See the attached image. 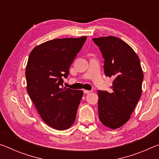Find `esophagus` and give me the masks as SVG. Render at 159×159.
I'll return each instance as SVG.
<instances>
[{
  "label": "esophagus",
  "mask_w": 159,
  "mask_h": 159,
  "mask_svg": "<svg viewBox=\"0 0 159 159\" xmlns=\"http://www.w3.org/2000/svg\"><path fill=\"white\" fill-rule=\"evenodd\" d=\"M92 91L91 90H83V93H84L85 94H89Z\"/></svg>",
  "instance_id": "1"
}]
</instances>
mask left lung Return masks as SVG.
Returning <instances> with one entry per match:
<instances>
[{
    "label": "left lung",
    "mask_w": 159,
    "mask_h": 159,
    "mask_svg": "<svg viewBox=\"0 0 159 159\" xmlns=\"http://www.w3.org/2000/svg\"><path fill=\"white\" fill-rule=\"evenodd\" d=\"M104 61L106 76L114 79L112 93L98 90L99 118L111 129L128 121L142 95L144 75L138 56L130 46L115 36L93 39Z\"/></svg>",
    "instance_id": "obj_1"
}]
</instances>
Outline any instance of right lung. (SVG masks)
<instances>
[{"instance_id":"right-lung-1","label":"right lung","mask_w":159,"mask_h":159,"mask_svg":"<svg viewBox=\"0 0 159 159\" xmlns=\"http://www.w3.org/2000/svg\"><path fill=\"white\" fill-rule=\"evenodd\" d=\"M87 37L57 39L34 48L26 68L27 92L43 121L58 130L74 123L82 90L64 88L63 77Z\"/></svg>"}]
</instances>
